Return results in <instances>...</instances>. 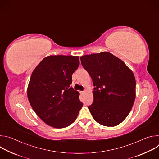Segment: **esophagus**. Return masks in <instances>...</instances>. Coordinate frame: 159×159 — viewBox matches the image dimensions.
Listing matches in <instances>:
<instances>
[{"label":"esophagus","instance_id":"esophagus-1","mask_svg":"<svg viewBox=\"0 0 159 159\" xmlns=\"http://www.w3.org/2000/svg\"><path fill=\"white\" fill-rule=\"evenodd\" d=\"M85 92V90H84V91H82L81 93H84Z\"/></svg>","mask_w":159,"mask_h":159}]
</instances>
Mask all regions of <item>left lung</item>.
<instances>
[{
    "label": "left lung",
    "instance_id": "8db88e82",
    "mask_svg": "<svg viewBox=\"0 0 159 159\" xmlns=\"http://www.w3.org/2000/svg\"><path fill=\"white\" fill-rule=\"evenodd\" d=\"M81 63L93 79V104L88 108L94 119L106 126L120 124L129 113L134 99L136 81L132 71L109 52L84 55Z\"/></svg>",
    "mask_w": 159,
    "mask_h": 159
}]
</instances>
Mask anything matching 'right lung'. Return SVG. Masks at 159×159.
<instances>
[{
    "mask_svg": "<svg viewBox=\"0 0 159 159\" xmlns=\"http://www.w3.org/2000/svg\"><path fill=\"white\" fill-rule=\"evenodd\" d=\"M79 63V57L48 56L31 74L28 100L36 115L50 126L62 128L70 125L82 107L79 92L70 87Z\"/></svg>",
    "mask_w": 159,
    "mask_h": 159,
    "instance_id": "obj_1",
    "label": "right lung"
}]
</instances>
